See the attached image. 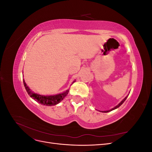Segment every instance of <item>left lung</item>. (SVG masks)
Instances as JSON below:
<instances>
[{"label": "left lung", "mask_w": 152, "mask_h": 152, "mask_svg": "<svg viewBox=\"0 0 152 152\" xmlns=\"http://www.w3.org/2000/svg\"><path fill=\"white\" fill-rule=\"evenodd\" d=\"M127 96H127L126 97L124 98V99H122V101H121V103H119L117 106H115V107L114 108H112V109H110V110H107V111H99V112H103V113H107V112H111V111H112V110H115V109H117V108H118L119 107H120V106H121L122 104H123V103L125 102L126 101V99H127Z\"/></svg>", "instance_id": "left-lung-1"}]
</instances>
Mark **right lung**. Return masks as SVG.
Masks as SVG:
<instances>
[{"instance_id": "right-lung-1", "label": "right lung", "mask_w": 152, "mask_h": 152, "mask_svg": "<svg viewBox=\"0 0 152 152\" xmlns=\"http://www.w3.org/2000/svg\"><path fill=\"white\" fill-rule=\"evenodd\" d=\"M75 82V80L74 81H73L72 84L74 83ZM23 84H24V86L25 87L26 92L28 93V95L32 99H34L35 102L40 103L41 104L45 105V106H50H50L56 105L60 103L61 101L66 97L69 92V89H68V90H66L65 91L61 93L57 94L55 95H46V96L40 95L39 94L35 93L33 91H31V89L29 88V87L26 85L24 79H23Z\"/></svg>"}]
</instances>
